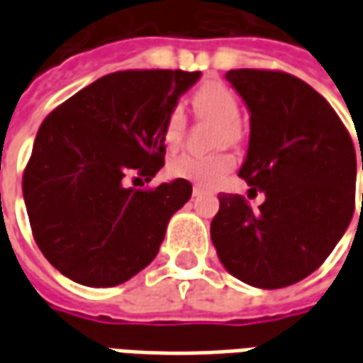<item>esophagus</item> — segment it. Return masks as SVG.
<instances>
[{
	"mask_svg": "<svg viewBox=\"0 0 363 363\" xmlns=\"http://www.w3.org/2000/svg\"><path fill=\"white\" fill-rule=\"evenodd\" d=\"M204 192L206 189L202 186V184H194V186H192V194H194V196H198V194H204Z\"/></svg>",
	"mask_w": 363,
	"mask_h": 363,
	"instance_id": "esophagus-1",
	"label": "esophagus"
}]
</instances>
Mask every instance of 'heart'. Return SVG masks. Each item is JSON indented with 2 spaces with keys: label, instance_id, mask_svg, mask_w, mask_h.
<instances>
[{
  "label": "heart",
  "instance_id": "1",
  "mask_svg": "<svg viewBox=\"0 0 363 363\" xmlns=\"http://www.w3.org/2000/svg\"><path fill=\"white\" fill-rule=\"evenodd\" d=\"M192 104L200 116L218 122L221 126L220 140L223 142H237L239 140V101L231 91L221 83H206L194 93ZM184 134V114L181 108L169 112L163 126V142L167 147H177ZM233 167V157L229 153H213V155H196L184 153L174 157L169 163V171L174 177L189 179L198 184H216L223 174Z\"/></svg>",
  "mask_w": 363,
  "mask_h": 363
}]
</instances>
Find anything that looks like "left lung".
Listing matches in <instances>:
<instances>
[{"instance_id": "left-lung-1", "label": "left lung", "mask_w": 363, "mask_h": 363, "mask_svg": "<svg viewBox=\"0 0 363 363\" xmlns=\"http://www.w3.org/2000/svg\"><path fill=\"white\" fill-rule=\"evenodd\" d=\"M225 79L251 114L239 177L264 202L252 210L245 196L220 194L212 243L237 280L286 288L315 272L350 225L354 143L333 106L294 75L231 69Z\"/></svg>"}]
</instances>
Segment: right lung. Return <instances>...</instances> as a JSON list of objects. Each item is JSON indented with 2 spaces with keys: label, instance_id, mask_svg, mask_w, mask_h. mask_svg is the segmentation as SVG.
I'll return each instance as SVG.
<instances>
[{
  "label": "right lung",
  "instance_id": "obj_1",
  "mask_svg": "<svg viewBox=\"0 0 363 363\" xmlns=\"http://www.w3.org/2000/svg\"><path fill=\"white\" fill-rule=\"evenodd\" d=\"M200 72H116L52 111L38 128L23 196L38 249L66 278L89 288L124 284L157 257L167 225L186 204L184 179L153 190L163 167V126Z\"/></svg>",
  "mask_w": 363,
  "mask_h": 363
}]
</instances>
